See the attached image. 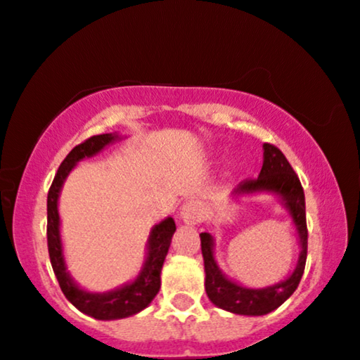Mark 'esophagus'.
Segmentation results:
<instances>
[{
	"label": "esophagus",
	"instance_id": "1",
	"mask_svg": "<svg viewBox=\"0 0 360 360\" xmlns=\"http://www.w3.org/2000/svg\"><path fill=\"white\" fill-rule=\"evenodd\" d=\"M204 205L199 200H188L179 210V220L183 224L194 225L204 220Z\"/></svg>",
	"mask_w": 360,
	"mask_h": 360
}]
</instances>
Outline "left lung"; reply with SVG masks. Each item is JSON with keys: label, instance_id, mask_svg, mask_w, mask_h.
Instances as JSON below:
<instances>
[{"label": "left lung", "instance_id": "obj_1", "mask_svg": "<svg viewBox=\"0 0 360 360\" xmlns=\"http://www.w3.org/2000/svg\"><path fill=\"white\" fill-rule=\"evenodd\" d=\"M257 194H271L280 200L295 225L300 240V257L293 273L285 280L265 288H250L237 283L220 270L214 255V237L207 232L200 233V248L204 257L205 293L217 308L240 316H263L281 306L295 290L303 276L306 255H308V229H306L304 193L301 183L276 146L263 145V166L257 179L242 181L230 194V199L250 198Z\"/></svg>", "mask_w": 360, "mask_h": 360}]
</instances>
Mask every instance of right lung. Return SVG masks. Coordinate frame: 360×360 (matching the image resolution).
<instances>
[{"label": "right lung", "mask_w": 360, "mask_h": 360, "mask_svg": "<svg viewBox=\"0 0 360 360\" xmlns=\"http://www.w3.org/2000/svg\"><path fill=\"white\" fill-rule=\"evenodd\" d=\"M122 140L118 133H105L89 138L87 141L77 145L57 169L52 186L47 194V248L52 270L65 298L82 311L84 314L92 316L100 321L123 319L128 316L140 313L150 306L161 288V270L165 258L169 250L171 238L176 232V224L172 217H166L151 229L146 242V257L140 273L133 281H128L118 288L95 293L75 283V280L67 270L60 237V217H59V195L67 176L85 158L98 155L112 143Z\"/></svg>", "instance_id": "1"}]
</instances>
